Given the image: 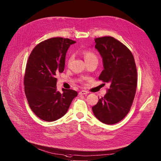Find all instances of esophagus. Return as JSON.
Wrapping results in <instances>:
<instances>
[{"label":"esophagus","mask_w":161,"mask_h":161,"mask_svg":"<svg viewBox=\"0 0 161 161\" xmlns=\"http://www.w3.org/2000/svg\"><path fill=\"white\" fill-rule=\"evenodd\" d=\"M89 93V92L88 91H81L80 92H79V94H80V95H83V94H88Z\"/></svg>","instance_id":"1"}]
</instances>
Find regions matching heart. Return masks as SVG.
Masks as SVG:
<instances>
[{
	"label": "heart",
	"mask_w": 161,
	"mask_h": 161,
	"mask_svg": "<svg viewBox=\"0 0 161 161\" xmlns=\"http://www.w3.org/2000/svg\"><path fill=\"white\" fill-rule=\"evenodd\" d=\"M83 55L85 59V61H89L91 60H98V58L95 54V53L91 50H85L83 52ZM72 60V56H70L67 60V63L70 64V63Z\"/></svg>",
	"instance_id": "b5f03b06"
}]
</instances>
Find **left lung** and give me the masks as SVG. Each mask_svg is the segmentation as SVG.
<instances>
[{
	"label": "left lung",
	"instance_id": "obj_1",
	"mask_svg": "<svg viewBox=\"0 0 161 161\" xmlns=\"http://www.w3.org/2000/svg\"><path fill=\"white\" fill-rule=\"evenodd\" d=\"M94 41L103 65L99 80L109 83L110 87L92 109L102 123L114 124L127 114L133 103L137 83L135 62L131 52L114 37L105 36Z\"/></svg>",
	"mask_w": 161,
	"mask_h": 161
}]
</instances>
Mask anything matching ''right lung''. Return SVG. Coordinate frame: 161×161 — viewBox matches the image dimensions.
Instances as JSON below:
<instances>
[{
  "mask_svg": "<svg viewBox=\"0 0 161 161\" xmlns=\"http://www.w3.org/2000/svg\"><path fill=\"white\" fill-rule=\"evenodd\" d=\"M76 41L53 37L39 43L31 51L26 67L25 92L31 111L42 120L53 122L65 115L78 92L57 91L56 74L65 69L67 52Z\"/></svg>",
  "mask_w": 161,
  "mask_h": 161,
  "instance_id": "1",
  "label": "right lung"
}]
</instances>
